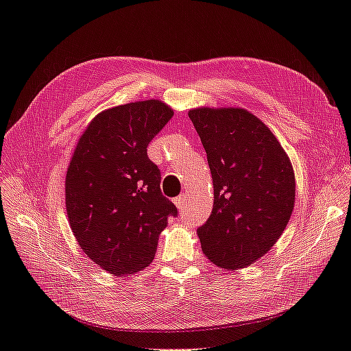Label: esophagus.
I'll use <instances>...</instances> for the list:
<instances>
[{
    "label": "esophagus",
    "instance_id": "1",
    "mask_svg": "<svg viewBox=\"0 0 351 351\" xmlns=\"http://www.w3.org/2000/svg\"><path fill=\"white\" fill-rule=\"evenodd\" d=\"M186 197H187V193H182L180 196H177L176 199H174V204H176V206L182 210V209H184V205H186Z\"/></svg>",
    "mask_w": 351,
    "mask_h": 351
}]
</instances>
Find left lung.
I'll list each match as a JSON object with an SVG mask.
<instances>
[{"instance_id": "left-lung-1", "label": "left lung", "mask_w": 351, "mask_h": 351, "mask_svg": "<svg viewBox=\"0 0 351 351\" xmlns=\"http://www.w3.org/2000/svg\"><path fill=\"white\" fill-rule=\"evenodd\" d=\"M206 151L214 208L197 228L202 252L217 267L240 269L267 254L294 208V171L277 137L243 108L189 111Z\"/></svg>"}]
</instances>
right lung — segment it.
Returning <instances> with one entry per match:
<instances>
[{"mask_svg": "<svg viewBox=\"0 0 351 351\" xmlns=\"http://www.w3.org/2000/svg\"><path fill=\"white\" fill-rule=\"evenodd\" d=\"M173 115L158 99L105 110L80 136L67 168L66 209L73 234L89 259L119 277L154 261L168 217H177L146 149Z\"/></svg>", "mask_w": 351, "mask_h": 351, "instance_id": "obj_1", "label": "right lung"}]
</instances>
